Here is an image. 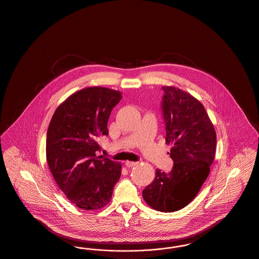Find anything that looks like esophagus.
<instances>
[{"label":"esophagus","mask_w":259,"mask_h":259,"mask_svg":"<svg viewBox=\"0 0 259 259\" xmlns=\"http://www.w3.org/2000/svg\"><path fill=\"white\" fill-rule=\"evenodd\" d=\"M137 164H138V162H133V161H126V162H125V165H126V167H128V168L134 167Z\"/></svg>","instance_id":"obj_1"}]
</instances>
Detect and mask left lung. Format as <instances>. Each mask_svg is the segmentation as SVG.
I'll use <instances>...</instances> for the list:
<instances>
[{"instance_id": "left-lung-1", "label": "left lung", "mask_w": 259, "mask_h": 259, "mask_svg": "<svg viewBox=\"0 0 259 259\" xmlns=\"http://www.w3.org/2000/svg\"><path fill=\"white\" fill-rule=\"evenodd\" d=\"M161 111L166 143L172 144L170 172L156 169L154 181L143 190L152 209L176 211L185 208L208 178L214 159L217 135L204 106L190 94L172 87H162Z\"/></svg>"}]
</instances>
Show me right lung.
Instances as JSON below:
<instances>
[{"instance_id": "1", "label": "right lung", "mask_w": 259, "mask_h": 259, "mask_svg": "<svg viewBox=\"0 0 259 259\" xmlns=\"http://www.w3.org/2000/svg\"><path fill=\"white\" fill-rule=\"evenodd\" d=\"M120 100L118 91L88 87L63 102L51 118L47 135L50 172L80 209L106 206L120 178V163L98 155L99 141L109 135L108 120Z\"/></svg>"}]
</instances>
